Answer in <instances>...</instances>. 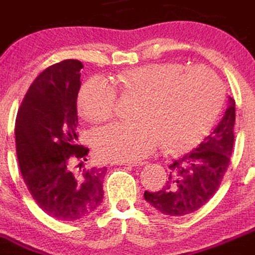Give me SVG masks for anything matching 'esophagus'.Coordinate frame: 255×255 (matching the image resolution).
Wrapping results in <instances>:
<instances>
[{
	"instance_id": "1",
	"label": "esophagus",
	"mask_w": 255,
	"mask_h": 255,
	"mask_svg": "<svg viewBox=\"0 0 255 255\" xmlns=\"http://www.w3.org/2000/svg\"><path fill=\"white\" fill-rule=\"evenodd\" d=\"M113 164H121V165H132V167H138V165L145 164V162H115Z\"/></svg>"
}]
</instances>
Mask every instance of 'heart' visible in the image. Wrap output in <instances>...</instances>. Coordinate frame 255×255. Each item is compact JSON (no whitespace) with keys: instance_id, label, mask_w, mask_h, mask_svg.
<instances>
[{"instance_id":"b5f03b06","label":"heart","mask_w":255,"mask_h":255,"mask_svg":"<svg viewBox=\"0 0 255 255\" xmlns=\"http://www.w3.org/2000/svg\"><path fill=\"white\" fill-rule=\"evenodd\" d=\"M113 83L122 96L138 100L137 122L98 130L95 145L103 159L139 160L159 144L167 152H182L212 127L223 106V82L204 65L152 63L122 71ZM116 102V89L101 77L90 78L78 95L81 113L93 123L111 120Z\"/></svg>"}]
</instances>
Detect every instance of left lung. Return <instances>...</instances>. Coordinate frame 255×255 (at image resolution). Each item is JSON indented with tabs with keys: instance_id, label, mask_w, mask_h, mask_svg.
I'll list each match as a JSON object with an SVG mask.
<instances>
[{
	"instance_id": "8db88e82",
	"label": "left lung",
	"mask_w": 255,
	"mask_h": 255,
	"mask_svg": "<svg viewBox=\"0 0 255 255\" xmlns=\"http://www.w3.org/2000/svg\"><path fill=\"white\" fill-rule=\"evenodd\" d=\"M236 102L228 107L213 132L187 154L169 165V175L158 192H144V199L165 216L193 213L214 196L229 167L234 144Z\"/></svg>"
}]
</instances>
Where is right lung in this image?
<instances>
[{"label":"right lung","instance_id":"obj_1","mask_svg":"<svg viewBox=\"0 0 255 255\" xmlns=\"http://www.w3.org/2000/svg\"><path fill=\"white\" fill-rule=\"evenodd\" d=\"M77 59L49 66L37 76L16 118L19 169L39 208L59 221H77L98 208L107 168L76 170L71 159L87 160L78 144L77 96L81 70Z\"/></svg>","mask_w":255,"mask_h":255}]
</instances>
